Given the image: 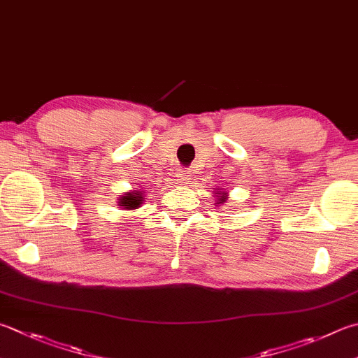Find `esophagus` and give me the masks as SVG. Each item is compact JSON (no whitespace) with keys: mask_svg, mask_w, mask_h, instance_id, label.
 <instances>
[{"mask_svg":"<svg viewBox=\"0 0 358 358\" xmlns=\"http://www.w3.org/2000/svg\"><path fill=\"white\" fill-rule=\"evenodd\" d=\"M190 179L192 178H190V173H188V171H179V174L176 176V182L179 185H185Z\"/></svg>","mask_w":358,"mask_h":358,"instance_id":"34e87169","label":"esophagus"}]
</instances>
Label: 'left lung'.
<instances>
[{
	"label": "left lung",
	"instance_id": "8db88e82",
	"mask_svg": "<svg viewBox=\"0 0 358 358\" xmlns=\"http://www.w3.org/2000/svg\"><path fill=\"white\" fill-rule=\"evenodd\" d=\"M221 199H222V198H221Z\"/></svg>",
	"mask_w": 358,
	"mask_h": 358
}]
</instances>
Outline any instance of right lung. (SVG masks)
Returning a JSON list of instances; mask_svg holds the SVG:
<instances>
[{"label": "right lung", "mask_w": 358, "mask_h": 358, "mask_svg": "<svg viewBox=\"0 0 358 358\" xmlns=\"http://www.w3.org/2000/svg\"><path fill=\"white\" fill-rule=\"evenodd\" d=\"M141 201H143V198H141L140 193H131V194H127V196H124L123 199H120V206L127 207V208H136L140 206Z\"/></svg>", "instance_id": "right-lung-1"}]
</instances>
